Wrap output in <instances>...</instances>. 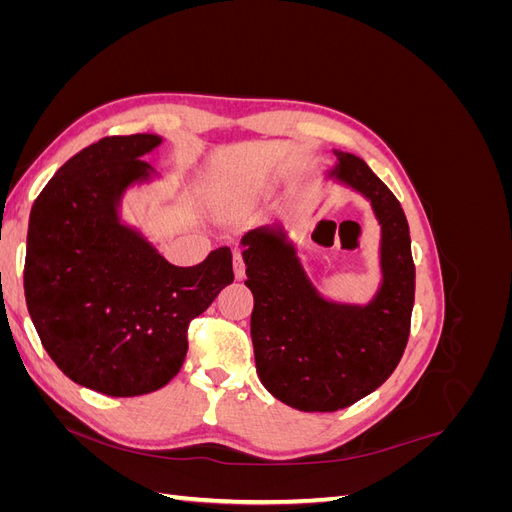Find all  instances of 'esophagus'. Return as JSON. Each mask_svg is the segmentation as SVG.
I'll return each instance as SVG.
<instances>
[{"mask_svg": "<svg viewBox=\"0 0 512 512\" xmlns=\"http://www.w3.org/2000/svg\"><path fill=\"white\" fill-rule=\"evenodd\" d=\"M232 271H235V280H243L245 277V262L239 250H235V254H232Z\"/></svg>", "mask_w": 512, "mask_h": 512, "instance_id": "1", "label": "esophagus"}]
</instances>
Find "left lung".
Returning <instances> with one entry per match:
<instances>
[{
    "label": "left lung",
    "mask_w": 512,
    "mask_h": 512,
    "mask_svg": "<svg viewBox=\"0 0 512 512\" xmlns=\"http://www.w3.org/2000/svg\"><path fill=\"white\" fill-rule=\"evenodd\" d=\"M324 179L361 194L380 226V282L365 301L322 294L282 228L241 237L256 374L282 404L335 412L376 391L404 354L414 305L410 228L393 192L354 153L335 149Z\"/></svg>",
    "instance_id": "8db88e82"
}]
</instances>
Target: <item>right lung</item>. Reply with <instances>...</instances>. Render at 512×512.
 Returning <instances> with one entry per match:
<instances>
[{
    "instance_id": "add662e5",
    "label": "right lung",
    "mask_w": 512,
    "mask_h": 512,
    "mask_svg": "<svg viewBox=\"0 0 512 512\" xmlns=\"http://www.w3.org/2000/svg\"><path fill=\"white\" fill-rule=\"evenodd\" d=\"M160 134L106 136L44 185L29 213L25 301L44 350L85 389L158 391L183 365L188 324L228 286L230 247L194 267L160 254L123 220V198L160 175L143 158Z\"/></svg>"
}]
</instances>
